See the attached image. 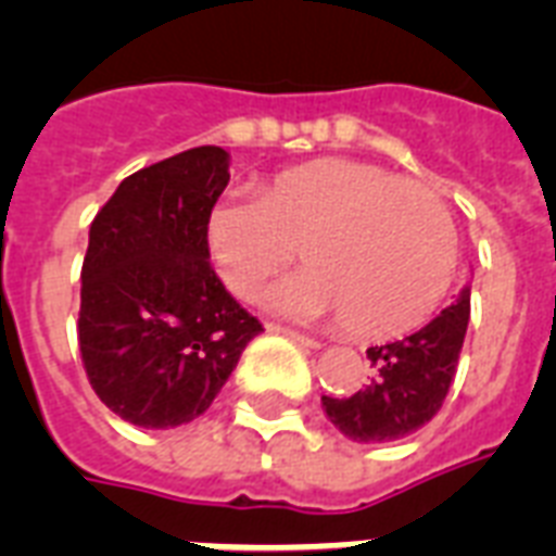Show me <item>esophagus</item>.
Wrapping results in <instances>:
<instances>
[{"mask_svg":"<svg viewBox=\"0 0 556 556\" xmlns=\"http://www.w3.org/2000/svg\"><path fill=\"white\" fill-rule=\"evenodd\" d=\"M269 332H278V334H287L289 341H295V343H301V346H309V350H318L320 343L315 341V338H309V334H301V332H295V329H287V327H275V324H269Z\"/></svg>","mask_w":556,"mask_h":556,"instance_id":"1","label":"esophagus"}]
</instances>
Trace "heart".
I'll return each mask as SVG.
<instances>
[{
	"instance_id": "b5f03b06",
	"label": "heart",
	"mask_w": 556,
	"mask_h": 556,
	"mask_svg": "<svg viewBox=\"0 0 556 556\" xmlns=\"http://www.w3.org/2000/svg\"><path fill=\"white\" fill-rule=\"evenodd\" d=\"M206 247L232 295L252 301L295 258L306 267L269 292L298 320L343 318L361 338H392L434 315L457 273V229L429 187L378 164L320 159L283 169L261 199L210 210Z\"/></svg>"
}]
</instances>
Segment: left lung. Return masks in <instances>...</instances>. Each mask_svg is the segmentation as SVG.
<instances>
[{
    "label": "left lung",
    "mask_w": 556,
    "mask_h": 556,
    "mask_svg": "<svg viewBox=\"0 0 556 556\" xmlns=\"http://www.w3.org/2000/svg\"><path fill=\"white\" fill-rule=\"evenodd\" d=\"M471 289L403 341L369 346V380L350 397L324 394V412L355 443H392L417 432L440 412L452 387L469 327Z\"/></svg>",
    "instance_id": "8db88e82"
}]
</instances>
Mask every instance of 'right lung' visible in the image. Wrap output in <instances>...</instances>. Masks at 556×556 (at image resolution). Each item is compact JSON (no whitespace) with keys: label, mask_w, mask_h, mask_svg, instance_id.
Listing matches in <instances>:
<instances>
[{"label":"right lung","mask_w":556,"mask_h":556,"mask_svg":"<svg viewBox=\"0 0 556 556\" xmlns=\"http://www.w3.org/2000/svg\"><path fill=\"white\" fill-rule=\"evenodd\" d=\"M227 181V150L192 147L124 178L90 224L81 361L99 401L141 429L204 415L264 332L210 267L206 218Z\"/></svg>","instance_id":"1"}]
</instances>
